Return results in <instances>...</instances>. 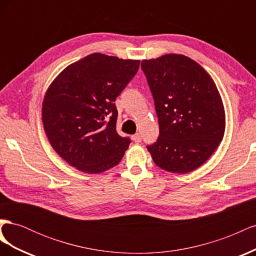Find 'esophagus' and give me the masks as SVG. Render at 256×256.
Instances as JSON below:
<instances>
[{
    "label": "esophagus",
    "mask_w": 256,
    "mask_h": 256,
    "mask_svg": "<svg viewBox=\"0 0 256 256\" xmlns=\"http://www.w3.org/2000/svg\"><path fill=\"white\" fill-rule=\"evenodd\" d=\"M131 138H132L134 142H136V143H140L141 140H142V138H141V134H134L132 136H131Z\"/></svg>",
    "instance_id": "obj_1"
}]
</instances>
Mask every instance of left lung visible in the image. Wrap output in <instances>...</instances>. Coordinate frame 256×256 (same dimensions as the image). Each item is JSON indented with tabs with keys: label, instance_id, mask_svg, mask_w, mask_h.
<instances>
[{
	"label": "left lung",
	"instance_id": "left-lung-1",
	"mask_svg": "<svg viewBox=\"0 0 256 256\" xmlns=\"http://www.w3.org/2000/svg\"><path fill=\"white\" fill-rule=\"evenodd\" d=\"M141 67L159 120V138L147 150L168 172L194 171L218 148L226 131V111L216 83L182 54L143 60Z\"/></svg>",
	"mask_w": 256,
	"mask_h": 256
}]
</instances>
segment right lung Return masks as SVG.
Returning a JSON list of instances; mask_svg holds the SVG:
<instances>
[{
	"mask_svg": "<svg viewBox=\"0 0 256 256\" xmlns=\"http://www.w3.org/2000/svg\"><path fill=\"white\" fill-rule=\"evenodd\" d=\"M138 66V60L92 53L52 81L42 102V125L53 150L68 164L99 174L120 164L130 140L116 132L114 102Z\"/></svg>",
	"mask_w": 256,
	"mask_h": 256,
	"instance_id": "add662e5",
	"label": "right lung"
}]
</instances>
